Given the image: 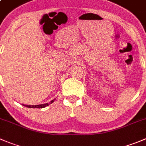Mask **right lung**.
Instances as JSON below:
<instances>
[{"instance_id": "add662e5", "label": "right lung", "mask_w": 146, "mask_h": 146, "mask_svg": "<svg viewBox=\"0 0 146 146\" xmlns=\"http://www.w3.org/2000/svg\"><path fill=\"white\" fill-rule=\"evenodd\" d=\"M56 99L53 100H51L50 102H48V103H46V104H42V105H23V106L25 107H27V108H44L45 107L48 106L50 104H51L52 102H54V101Z\"/></svg>"}]
</instances>
